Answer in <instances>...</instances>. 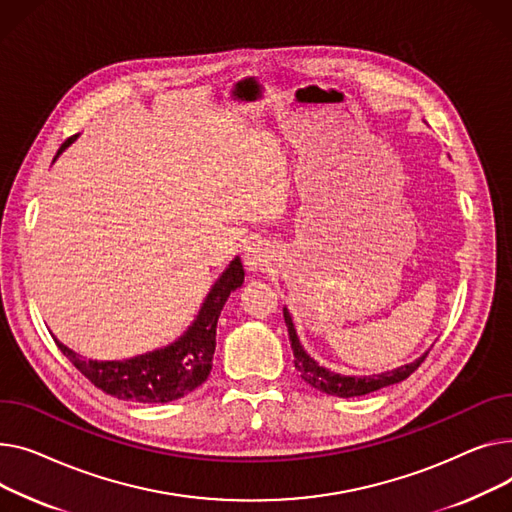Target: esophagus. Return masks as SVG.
Returning <instances> with one entry per match:
<instances>
[{
	"label": "esophagus",
	"mask_w": 512,
	"mask_h": 512,
	"mask_svg": "<svg viewBox=\"0 0 512 512\" xmlns=\"http://www.w3.org/2000/svg\"><path fill=\"white\" fill-rule=\"evenodd\" d=\"M246 266L250 270H264V266H268V252L260 246V244H252L246 250Z\"/></svg>",
	"instance_id": "obj_1"
}]
</instances>
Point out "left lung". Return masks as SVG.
I'll return each mask as SVG.
<instances>
[{
    "label": "left lung",
    "mask_w": 512,
    "mask_h": 512,
    "mask_svg": "<svg viewBox=\"0 0 512 512\" xmlns=\"http://www.w3.org/2000/svg\"><path fill=\"white\" fill-rule=\"evenodd\" d=\"M283 316H285V324H287V330H289V341H291V349H293V357H295V368L297 372L302 374V378L314 386L316 390H320V393H326V395H333V397H343V399H349V397H362V395H368V393H374V390H380L384 386H390V384H397V382H403L405 378H409L419 366H422L424 359L428 357V353H424L419 359H415L413 364H407V366H401L393 372H384V374H378V376H364V378H355V376H341V374H335L330 372L322 366H318L314 359L304 351V347L299 345V339L295 335V328H293V322H291V316L287 310H283Z\"/></svg>",
    "instance_id": "8db88e82"
}]
</instances>
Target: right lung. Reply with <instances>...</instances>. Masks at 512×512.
Instances as JSON below:
<instances>
[{
	"instance_id": "obj_1",
	"label": "right lung",
	"mask_w": 512,
	"mask_h": 512,
	"mask_svg": "<svg viewBox=\"0 0 512 512\" xmlns=\"http://www.w3.org/2000/svg\"><path fill=\"white\" fill-rule=\"evenodd\" d=\"M72 140L74 136L59 146L57 155ZM242 283L244 266L242 260L235 258L206 295L202 310L188 333L165 349L124 359V362H97V359L80 357L57 339L55 343L84 378L111 397L136 403H169L182 399L198 388L213 370L219 314L229 293L242 287Z\"/></svg>"
}]
</instances>
